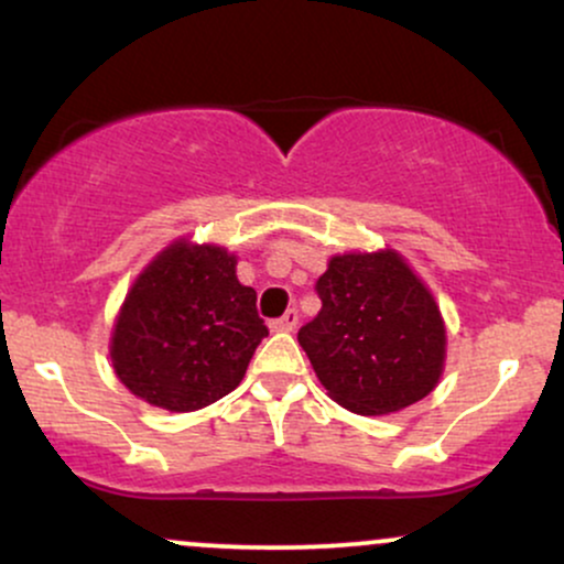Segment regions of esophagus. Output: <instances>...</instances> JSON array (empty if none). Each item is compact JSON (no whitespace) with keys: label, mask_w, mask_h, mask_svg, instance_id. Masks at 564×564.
<instances>
[{"label":"esophagus","mask_w":564,"mask_h":564,"mask_svg":"<svg viewBox=\"0 0 564 564\" xmlns=\"http://www.w3.org/2000/svg\"><path fill=\"white\" fill-rule=\"evenodd\" d=\"M296 323H300V313H296V310H286L281 318L270 321V328H273V332H294Z\"/></svg>","instance_id":"esophagus-1"}]
</instances>
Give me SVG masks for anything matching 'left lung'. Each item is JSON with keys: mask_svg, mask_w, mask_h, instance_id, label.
<instances>
[{"mask_svg": "<svg viewBox=\"0 0 564 564\" xmlns=\"http://www.w3.org/2000/svg\"><path fill=\"white\" fill-rule=\"evenodd\" d=\"M323 307L296 339L328 398L364 416L419 403L445 368V323L432 291L394 249L328 260Z\"/></svg>", "mask_w": 564, "mask_h": 564, "instance_id": "left-lung-1", "label": "left lung"}]
</instances>
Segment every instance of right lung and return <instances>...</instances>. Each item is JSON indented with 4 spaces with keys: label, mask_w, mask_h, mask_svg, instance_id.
Wrapping results in <instances>:
<instances>
[{
    "label": "right lung",
    "mask_w": 564,
    "mask_h": 564,
    "mask_svg": "<svg viewBox=\"0 0 564 564\" xmlns=\"http://www.w3.org/2000/svg\"><path fill=\"white\" fill-rule=\"evenodd\" d=\"M236 264L225 246L177 238L134 278L111 334L113 371L129 392L187 413L241 384L268 326Z\"/></svg>",
    "instance_id": "1"
}]
</instances>
